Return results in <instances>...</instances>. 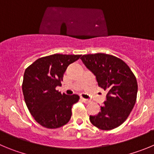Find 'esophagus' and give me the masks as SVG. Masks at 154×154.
Segmentation results:
<instances>
[{
	"label": "esophagus",
	"instance_id": "1",
	"mask_svg": "<svg viewBox=\"0 0 154 154\" xmlns=\"http://www.w3.org/2000/svg\"><path fill=\"white\" fill-rule=\"evenodd\" d=\"M80 100H82L83 102H84V103H90V100H88V99H85V98L81 97V98H80Z\"/></svg>",
	"mask_w": 154,
	"mask_h": 154
}]
</instances>
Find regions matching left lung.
<instances>
[{
  "label": "left lung",
  "mask_w": 154,
  "mask_h": 154,
  "mask_svg": "<svg viewBox=\"0 0 154 154\" xmlns=\"http://www.w3.org/2000/svg\"><path fill=\"white\" fill-rule=\"evenodd\" d=\"M84 64L96 77L98 86L107 91L100 111L90 116L97 128L109 131L121 125L134 108L137 94V82L128 65L106 54L83 55Z\"/></svg>",
  "instance_id": "8db88e82"
}]
</instances>
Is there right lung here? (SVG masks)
Returning a JSON list of instances; mask_svg holds the SVG:
<instances>
[{
    "label": "right lung",
    "instance_id": "add662e5",
    "mask_svg": "<svg viewBox=\"0 0 154 154\" xmlns=\"http://www.w3.org/2000/svg\"><path fill=\"white\" fill-rule=\"evenodd\" d=\"M81 55L55 54L37 59L25 70L22 91L26 105L34 120L43 127L56 129L67 124L77 94L67 95L56 91L70 63Z\"/></svg>",
    "mask_w": 154,
    "mask_h": 154
}]
</instances>
